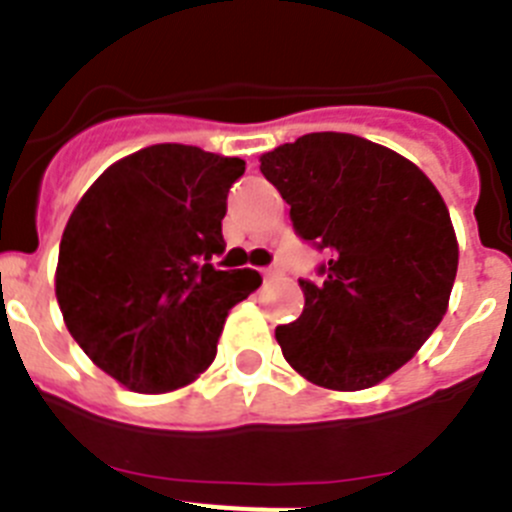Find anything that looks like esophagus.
<instances>
[{
	"instance_id": "1",
	"label": "esophagus",
	"mask_w": 512,
	"mask_h": 512,
	"mask_svg": "<svg viewBox=\"0 0 512 512\" xmlns=\"http://www.w3.org/2000/svg\"><path fill=\"white\" fill-rule=\"evenodd\" d=\"M284 274V269L279 264L269 266V269H264V279H279Z\"/></svg>"
}]
</instances>
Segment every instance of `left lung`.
I'll return each instance as SVG.
<instances>
[{"instance_id":"left-lung-1","label":"left lung","mask_w":512,"mask_h":512,"mask_svg":"<svg viewBox=\"0 0 512 512\" xmlns=\"http://www.w3.org/2000/svg\"><path fill=\"white\" fill-rule=\"evenodd\" d=\"M302 241L328 253L305 307L277 328L284 359L328 390L374 387L408 364L449 310L459 243L413 161L348 133H307L261 156Z\"/></svg>"}]
</instances>
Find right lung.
<instances>
[{
    "mask_svg": "<svg viewBox=\"0 0 512 512\" xmlns=\"http://www.w3.org/2000/svg\"><path fill=\"white\" fill-rule=\"evenodd\" d=\"M246 161L158 143L120 158L84 192L61 238L56 300L84 354L143 395L179 390L215 361L230 307L259 289L220 271L230 184Z\"/></svg>",
    "mask_w": 512,
    "mask_h": 512,
    "instance_id": "right-lung-1",
    "label": "right lung"
}]
</instances>
